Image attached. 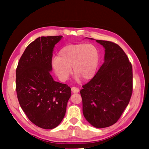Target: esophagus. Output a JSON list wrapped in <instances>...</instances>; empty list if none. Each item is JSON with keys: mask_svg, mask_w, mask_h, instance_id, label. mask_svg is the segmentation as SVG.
Wrapping results in <instances>:
<instances>
[{"mask_svg": "<svg viewBox=\"0 0 149 149\" xmlns=\"http://www.w3.org/2000/svg\"><path fill=\"white\" fill-rule=\"evenodd\" d=\"M71 91L73 92V93H78L79 91V89L78 88H76V87H73V88H71Z\"/></svg>", "mask_w": 149, "mask_h": 149, "instance_id": "obj_1", "label": "esophagus"}]
</instances>
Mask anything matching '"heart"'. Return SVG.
<instances>
[{
	"instance_id": "obj_1",
	"label": "heart",
	"mask_w": 149,
	"mask_h": 149,
	"mask_svg": "<svg viewBox=\"0 0 149 149\" xmlns=\"http://www.w3.org/2000/svg\"><path fill=\"white\" fill-rule=\"evenodd\" d=\"M100 60V53L93 44L78 43L62 48L58 56L52 60L55 74L63 81L67 80L72 71L83 80L91 79L95 74Z\"/></svg>"
}]
</instances>
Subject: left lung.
<instances>
[{
	"mask_svg": "<svg viewBox=\"0 0 149 149\" xmlns=\"http://www.w3.org/2000/svg\"><path fill=\"white\" fill-rule=\"evenodd\" d=\"M93 39V38H91ZM105 49L104 62L80 91L83 113L96 128L114 124L127 106L132 93V67L118 44L96 40Z\"/></svg>",
	"mask_w": 149,
	"mask_h": 149,
	"instance_id": "left-lung-1",
	"label": "left lung"
}]
</instances>
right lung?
Instances as JSON below:
<instances>
[{"mask_svg": "<svg viewBox=\"0 0 149 149\" xmlns=\"http://www.w3.org/2000/svg\"><path fill=\"white\" fill-rule=\"evenodd\" d=\"M62 36L38 37L30 43L16 70V91L29 119L45 129L56 127L63 119L71 88L55 81L50 73L53 48Z\"/></svg>", "mask_w": 149, "mask_h": 149, "instance_id": "obj_1", "label": "right lung"}]
</instances>
